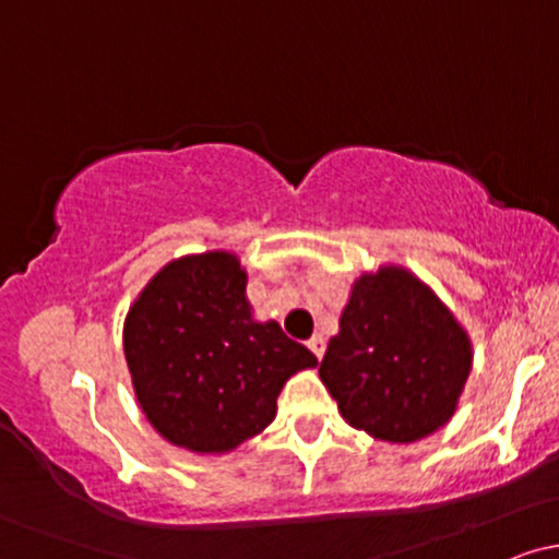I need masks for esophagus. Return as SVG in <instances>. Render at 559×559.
I'll return each instance as SVG.
<instances>
[{
	"mask_svg": "<svg viewBox=\"0 0 559 559\" xmlns=\"http://www.w3.org/2000/svg\"><path fill=\"white\" fill-rule=\"evenodd\" d=\"M307 346H310L312 355H316L318 360H320V357H323V352H325V338L320 336V333H316V336H312L310 342H307Z\"/></svg>",
	"mask_w": 559,
	"mask_h": 559,
	"instance_id": "obj_1",
	"label": "esophagus"
}]
</instances>
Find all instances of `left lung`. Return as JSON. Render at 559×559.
<instances>
[{
	"mask_svg": "<svg viewBox=\"0 0 559 559\" xmlns=\"http://www.w3.org/2000/svg\"><path fill=\"white\" fill-rule=\"evenodd\" d=\"M471 370L465 325L426 281L386 262L355 278L318 373L352 428L413 444L452 420Z\"/></svg>",
	"mask_w": 559,
	"mask_h": 559,
	"instance_id": "left-lung-1",
	"label": "left lung"
}]
</instances>
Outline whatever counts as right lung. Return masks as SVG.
I'll list each match as a JSON object with an SVG mask.
<instances>
[{
    "label": "right lung",
    "instance_id": "right-lung-1",
    "mask_svg": "<svg viewBox=\"0 0 559 559\" xmlns=\"http://www.w3.org/2000/svg\"><path fill=\"white\" fill-rule=\"evenodd\" d=\"M123 352L150 426L194 454H228L265 431L292 376L318 357L254 318L247 267L228 249L183 254L128 307Z\"/></svg>",
    "mask_w": 559,
    "mask_h": 559
}]
</instances>
